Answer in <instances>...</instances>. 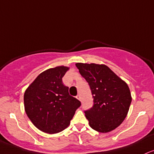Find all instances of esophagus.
I'll return each mask as SVG.
<instances>
[{"label": "esophagus", "mask_w": 154, "mask_h": 154, "mask_svg": "<svg viewBox=\"0 0 154 154\" xmlns=\"http://www.w3.org/2000/svg\"><path fill=\"white\" fill-rule=\"evenodd\" d=\"M76 97H77V99H79V100H80V99H81V96H80V94H78V95L76 96Z\"/></svg>", "instance_id": "1"}]
</instances>
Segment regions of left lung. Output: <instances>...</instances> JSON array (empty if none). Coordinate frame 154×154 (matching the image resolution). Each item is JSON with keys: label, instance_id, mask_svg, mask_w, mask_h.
<instances>
[{"label": "left lung", "instance_id": "obj_1", "mask_svg": "<svg viewBox=\"0 0 154 154\" xmlns=\"http://www.w3.org/2000/svg\"><path fill=\"white\" fill-rule=\"evenodd\" d=\"M94 98L93 107L84 111L93 129L106 133L117 128L127 116L131 96L129 86L109 67L96 63H76Z\"/></svg>", "mask_w": 154, "mask_h": 154}]
</instances>
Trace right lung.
I'll return each mask as SVG.
<instances>
[{"label":"right lung","mask_w":154,"mask_h":154,"mask_svg":"<svg viewBox=\"0 0 154 154\" xmlns=\"http://www.w3.org/2000/svg\"><path fill=\"white\" fill-rule=\"evenodd\" d=\"M69 68L57 66L42 72L24 94L25 110L36 128L48 134L65 129L81 105L69 94L62 78Z\"/></svg>","instance_id":"1"}]
</instances>
